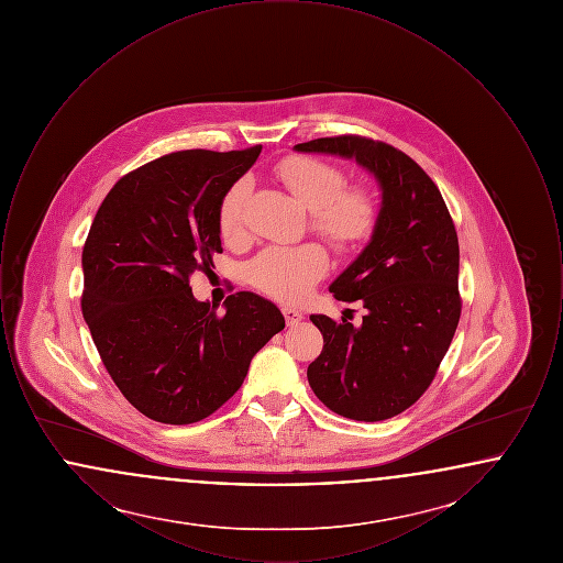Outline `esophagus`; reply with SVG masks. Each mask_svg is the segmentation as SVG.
Instances as JSON below:
<instances>
[{"instance_id": "34e87169", "label": "esophagus", "mask_w": 563, "mask_h": 563, "mask_svg": "<svg viewBox=\"0 0 563 563\" xmlns=\"http://www.w3.org/2000/svg\"><path fill=\"white\" fill-rule=\"evenodd\" d=\"M283 314H285V321H287L289 327H295V324L303 321V314L299 310H295V308H289V306L283 308Z\"/></svg>"}]
</instances>
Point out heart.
<instances>
[{
  "label": "heart",
  "instance_id": "obj_1",
  "mask_svg": "<svg viewBox=\"0 0 563 563\" xmlns=\"http://www.w3.org/2000/svg\"><path fill=\"white\" fill-rule=\"evenodd\" d=\"M276 177L310 211V228L340 253H352L374 236L379 207L367 188H344V173L329 162L289 156L276 166ZM249 181L239 179L225 189L217 211L223 241L241 239L242 209ZM329 269V255L317 242L268 246L246 266L249 283L278 301L294 303L310 294Z\"/></svg>",
  "mask_w": 563,
  "mask_h": 563
}]
</instances>
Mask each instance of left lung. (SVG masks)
I'll use <instances>...</instances> for the list:
<instances>
[{
	"instance_id": "1",
	"label": "left lung",
	"mask_w": 563,
	"mask_h": 563,
	"mask_svg": "<svg viewBox=\"0 0 563 563\" xmlns=\"http://www.w3.org/2000/svg\"><path fill=\"white\" fill-rule=\"evenodd\" d=\"M295 150L352 158L382 189L372 241L329 287L340 301L361 299L367 314L358 327L310 317L324 344L308 367V382L344 418L388 420L424 395L460 321L452 214L429 175L388 143L342 134Z\"/></svg>"
}]
</instances>
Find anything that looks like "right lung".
<instances>
[{"label":"right lung","mask_w":563,"mask_h":563,"mask_svg":"<svg viewBox=\"0 0 563 563\" xmlns=\"http://www.w3.org/2000/svg\"><path fill=\"white\" fill-rule=\"evenodd\" d=\"M260 152L186 150L139 166L109 189L84 242L81 314L92 342L126 401L162 424L211 416L285 329L260 295H230L217 314L189 287L223 251L221 196Z\"/></svg>","instance_id":"obj_1"}]
</instances>
